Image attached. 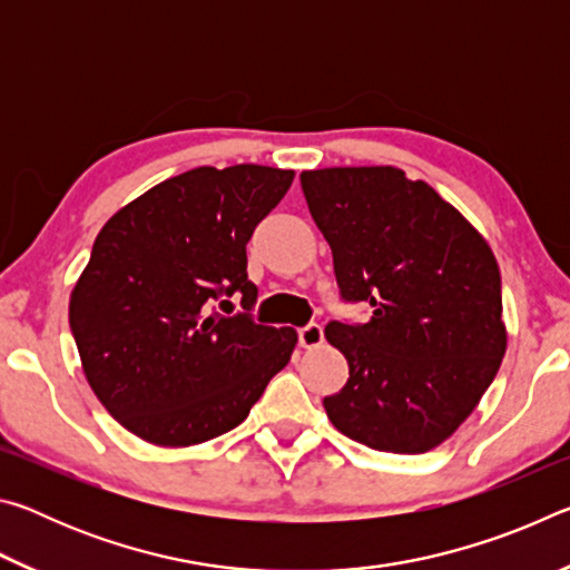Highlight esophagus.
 I'll list each match as a JSON object with an SVG mask.
<instances>
[{
	"mask_svg": "<svg viewBox=\"0 0 570 570\" xmlns=\"http://www.w3.org/2000/svg\"><path fill=\"white\" fill-rule=\"evenodd\" d=\"M324 342V332L320 324H308L304 330H298V344L304 346V350H314V346H320Z\"/></svg>",
	"mask_w": 570,
	"mask_h": 570,
	"instance_id": "obj_1",
	"label": "esophagus"
}]
</instances>
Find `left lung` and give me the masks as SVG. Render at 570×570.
Here are the masks:
<instances>
[{
  "mask_svg": "<svg viewBox=\"0 0 570 570\" xmlns=\"http://www.w3.org/2000/svg\"><path fill=\"white\" fill-rule=\"evenodd\" d=\"M298 178L342 296L372 306L366 324H326V342L350 364L342 392L324 397L326 417L372 450L417 455L442 445L478 407L508 346L493 250L455 206L400 168Z\"/></svg>",
  "mask_w": 570,
  "mask_h": 570,
  "instance_id": "8db88e82",
  "label": "left lung"
}]
</instances>
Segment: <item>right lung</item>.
I'll return each instance as SVG.
<instances>
[{"instance_id": "right-lung-1", "label": "right lung", "mask_w": 570, "mask_h": 570, "mask_svg": "<svg viewBox=\"0 0 570 570\" xmlns=\"http://www.w3.org/2000/svg\"><path fill=\"white\" fill-rule=\"evenodd\" d=\"M292 180L254 163L193 168L100 228L70 294V330L95 397L132 435L160 448L224 435L292 360V326L210 312L234 292L254 306L246 244Z\"/></svg>"}]
</instances>
